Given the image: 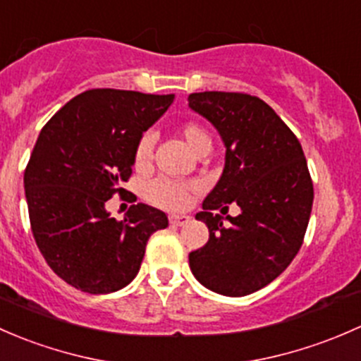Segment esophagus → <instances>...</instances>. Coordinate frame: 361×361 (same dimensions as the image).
Here are the masks:
<instances>
[{
    "label": "esophagus",
    "instance_id": "obj_1",
    "mask_svg": "<svg viewBox=\"0 0 361 361\" xmlns=\"http://www.w3.org/2000/svg\"><path fill=\"white\" fill-rule=\"evenodd\" d=\"M189 219H191L189 215H170L169 221L172 226H184V224H188Z\"/></svg>",
    "mask_w": 361,
    "mask_h": 361
}]
</instances>
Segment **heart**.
<instances>
[{"label":"heart","instance_id":"heart-1","mask_svg":"<svg viewBox=\"0 0 361 361\" xmlns=\"http://www.w3.org/2000/svg\"><path fill=\"white\" fill-rule=\"evenodd\" d=\"M180 135L188 142V146L195 151L196 154L203 149V147L212 146V139L208 132L202 125L188 121L180 126ZM153 147H154V135L151 132H146L140 135L139 142H137L135 151H133V165L135 169L144 170L149 166L151 158H153ZM198 185L195 182H182L172 180L159 177V179L151 180L146 185V200L153 203L156 207L166 208V210H179L188 205L189 196L195 192Z\"/></svg>","mask_w":361,"mask_h":361}]
</instances>
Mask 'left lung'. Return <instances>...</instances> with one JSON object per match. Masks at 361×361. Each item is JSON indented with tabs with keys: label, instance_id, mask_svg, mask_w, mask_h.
I'll return each instance as SVG.
<instances>
[{
	"label": "left lung",
	"instance_id": "8db88e82",
	"mask_svg": "<svg viewBox=\"0 0 361 361\" xmlns=\"http://www.w3.org/2000/svg\"><path fill=\"white\" fill-rule=\"evenodd\" d=\"M189 107L226 144L224 172L196 214L210 236L189 254V267L210 290L248 295L280 276L302 245L314 196L306 158L292 130L255 95L200 92L189 95ZM229 202L242 214L226 226L214 210Z\"/></svg>",
	"mask_w": 361,
	"mask_h": 361
}]
</instances>
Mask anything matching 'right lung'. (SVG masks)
Listing matches in <instances>:
<instances>
[{
	"label": "right lung",
	"mask_w": 361,
	"mask_h": 361,
	"mask_svg": "<svg viewBox=\"0 0 361 361\" xmlns=\"http://www.w3.org/2000/svg\"><path fill=\"white\" fill-rule=\"evenodd\" d=\"M172 102L173 95L92 88L39 132L24 172L29 221L44 261L71 287L87 293L126 287L149 236L169 226L161 210L144 203L116 221L106 202L125 195L140 135Z\"/></svg>",
	"instance_id": "1"
}]
</instances>
